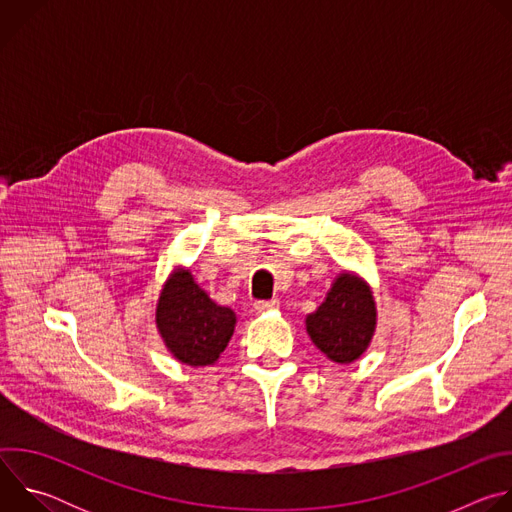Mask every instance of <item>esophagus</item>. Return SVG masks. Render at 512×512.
I'll list each match as a JSON object with an SVG mask.
<instances>
[{"label": "esophagus", "instance_id": "34e87169", "mask_svg": "<svg viewBox=\"0 0 512 512\" xmlns=\"http://www.w3.org/2000/svg\"><path fill=\"white\" fill-rule=\"evenodd\" d=\"M255 312L257 314H265V312H271V310H277L279 308V300H267V302H255L253 304Z\"/></svg>", "mask_w": 512, "mask_h": 512}]
</instances>
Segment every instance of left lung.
<instances>
[{
  "label": "left lung",
  "instance_id": "1",
  "mask_svg": "<svg viewBox=\"0 0 512 512\" xmlns=\"http://www.w3.org/2000/svg\"><path fill=\"white\" fill-rule=\"evenodd\" d=\"M377 330V302L369 281L340 271L324 302L306 316V332L332 362L350 364L369 350Z\"/></svg>",
  "mask_w": 512,
  "mask_h": 512
}]
</instances>
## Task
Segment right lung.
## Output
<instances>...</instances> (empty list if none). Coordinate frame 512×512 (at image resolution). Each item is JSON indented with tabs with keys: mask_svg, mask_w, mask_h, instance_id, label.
Listing matches in <instances>:
<instances>
[{
	"mask_svg": "<svg viewBox=\"0 0 512 512\" xmlns=\"http://www.w3.org/2000/svg\"><path fill=\"white\" fill-rule=\"evenodd\" d=\"M235 326V310L216 304L188 267H176L168 275L156 304V328L178 362L194 369L210 367L229 346Z\"/></svg>",
	"mask_w": 512,
	"mask_h": 512,
	"instance_id": "right-lung-1",
	"label": "right lung"
}]
</instances>
